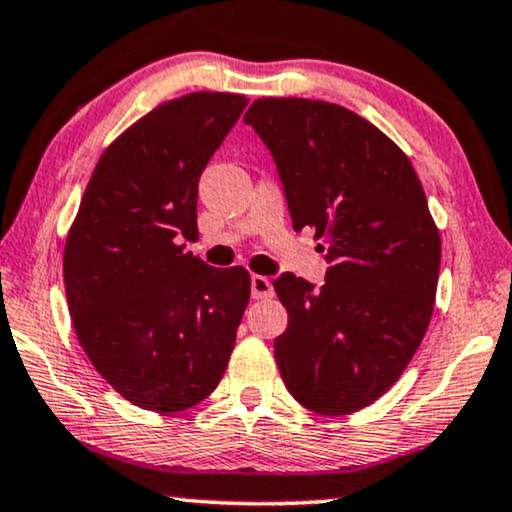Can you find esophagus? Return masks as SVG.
Masks as SVG:
<instances>
[{
    "label": "esophagus",
    "instance_id": "esophagus-1",
    "mask_svg": "<svg viewBox=\"0 0 512 512\" xmlns=\"http://www.w3.org/2000/svg\"><path fill=\"white\" fill-rule=\"evenodd\" d=\"M250 290H252V297H255V300H264V297L274 295V286H271V281L267 276H252Z\"/></svg>",
    "mask_w": 512,
    "mask_h": 512
}]
</instances>
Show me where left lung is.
I'll list each match as a JSON object with an SVG mask.
<instances>
[{
  "instance_id": "8db88e82",
  "label": "left lung",
  "mask_w": 512,
  "mask_h": 512,
  "mask_svg": "<svg viewBox=\"0 0 512 512\" xmlns=\"http://www.w3.org/2000/svg\"><path fill=\"white\" fill-rule=\"evenodd\" d=\"M243 122L274 158L293 229L312 226L328 262L319 290L274 281L283 383L321 416L364 409L409 366L435 307L442 243L423 186L378 127L335 103L257 99Z\"/></svg>"
}]
</instances>
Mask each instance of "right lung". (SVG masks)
Instances as JSON below:
<instances>
[{
    "mask_svg": "<svg viewBox=\"0 0 512 512\" xmlns=\"http://www.w3.org/2000/svg\"><path fill=\"white\" fill-rule=\"evenodd\" d=\"M241 94L196 92L144 115L101 155L63 252L68 309L96 371L146 411L215 390L250 300L243 267L184 252L198 179L241 118Z\"/></svg>",
    "mask_w": 512,
    "mask_h": 512,
    "instance_id": "obj_1",
    "label": "right lung"
}]
</instances>
